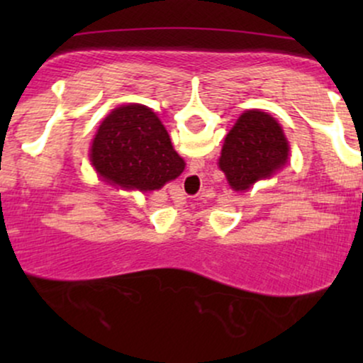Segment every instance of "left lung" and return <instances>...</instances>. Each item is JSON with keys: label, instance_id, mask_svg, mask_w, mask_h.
<instances>
[{"label": "left lung", "instance_id": "1", "mask_svg": "<svg viewBox=\"0 0 363 363\" xmlns=\"http://www.w3.org/2000/svg\"><path fill=\"white\" fill-rule=\"evenodd\" d=\"M289 153V141L272 116L245 111L225 138L218 165L232 189L245 191L281 169Z\"/></svg>", "mask_w": 363, "mask_h": 363}]
</instances>
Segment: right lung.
<instances>
[{"mask_svg": "<svg viewBox=\"0 0 363 363\" xmlns=\"http://www.w3.org/2000/svg\"><path fill=\"white\" fill-rule=\"evenodd\" d=\"M90 158L107 181L140 191L160 189L186 165L155 112L140 104L121 106L104 119Z\"/></svg>", "mask_w": 363, "mask_h": 363, "instance_id": "1", "label": "right lung"}]
</instances>
